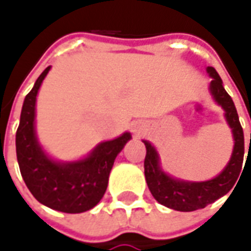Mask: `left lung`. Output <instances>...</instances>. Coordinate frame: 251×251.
<instances>
[{
	"label": "left lung",
	"instance_id": "left-lung-1",
	"mask_svg": "<svg viewBox=\"0 0 251 251\" xmlns=\"http://www.w3.org/2000/svg\"><path fill=\"white\" fill-rule=\"evenodd\" d=\"M206 72L212 77L209 91L217 104H220L226 111L224 117L232 130V136L235 141L231 159L223 171L213 179L205 180V182H187V180L171 178L167 174H164L159 166V155L155 148L151 145V143L144 141L147 148V155L144 160V173L148 187L157 202L175 211L192 212L215 202L217 199L223 197L224 194H227L232 189L242 171L243 155H245V137H243V129L239 122L235 104L231 96L227 94V91L224 89L223 81L215 71V68L208 66Z\"/></svg>",
	"mask_w": 251,
	"mask_h": 251
}]
</instances>
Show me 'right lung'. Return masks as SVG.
I'll list each match as a JSON object with an SVG mask.
<instances>
[{"instance_id":"obj_1","label":"right lung","mask_w":251,"mask_h":251,"mask_svg":"<svg viewBox=\"0 0 251 251\" xmlns=\"http://www.w3.org/2000/svg\"><path fill=\"white\" fill-rule=\"evenodd\" d=\"M49 71L50 66L38 77L23 103L16 131L17 162L25 185L40 204L65 213H81L101 200L114 160L131 136L126 131L118 138L100 143L85 159L77 162L59 163L50 159L35 134L36 95Z\"/></svg>"}]
</instances>
